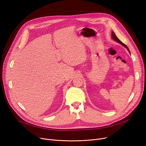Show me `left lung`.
I'll list each match as a JSON object with an SVG mask.
<instances>
[{
    "mask_svg": "<svg viewBox=\"0 0 146 146\" xmlns=\"http://www.w3.org/2000/svg\"><path fill=\"white\" fill-rule=\"evenodd\" d=\"M111 36H112V39L115 41H116V42H118V43H119V44H121L122 46H124V47H125L127 49V50L128 51V52L130 53V51H129V48H128V47L125 44H124L123 42H122L117 37V36H116V35H115V34L113 31H112V34H111Z\"/></svg>",
    "mask_w": 146,
    "mask_h": 146,
    "instance_id": "8db88e82",
    "label": "left lung"
}]
</instances>
